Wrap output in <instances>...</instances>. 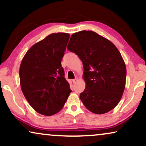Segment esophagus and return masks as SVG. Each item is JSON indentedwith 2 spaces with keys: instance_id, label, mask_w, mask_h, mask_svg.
<instances>
[{
  "instance_id": "obj_1",
  "label": "esophagus",
  "mask_w": 146,
  "mask_h": 146,
  "mask_svg": "<svg viewBox=\"0 0 146 146\" xmlns=\"http://www.w3.org/2000/svg\"><path fill=\"white\" fill-rule=\"evenodd\" d=\"M77 80H78V79H77V77H76V78H75L74 79H73V84H75V83L77 82Z\"/></svg>"
}]
</instances>
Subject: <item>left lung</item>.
<instances>
[{
    "mask_svg": "<svg viewBox=\"0 0 146 146\" xmlns=\"http://www.w3.org/2000/svg\"><path fill=\"white\" fill-rule=\"evenodd\" d=\"M67 48L84 65L86 86L79 97L84 106L98 114L113 109L122 97L126 82V67L119 50L106 38L86 30L72 34Z\"/></svg>",
    "mask_w": 146,
    "mask_h": 146,
    "instance_id": "left-lung-1",
    "label": "left lung"
}]
</instances>
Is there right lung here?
Wrapping results in <instances>:
<instances>
[{
    "label": "right lung",
    "instance_id": "obj_1",
    "mask_svg": "<svg viewBox=\"0 0 146 146\" xmlns=\"http://www.w3.org/2000/svg\"><path fill=\"white\" fill-rule=\"evenodd\" d=\"M69 36L66 33L49 35L29 49L20 65V84L24 96L43 115L59 112L71 92L60 63Z\"/></svg>",
    "mask_w": 146,
    "mask_h": 146
}]
</instances>
